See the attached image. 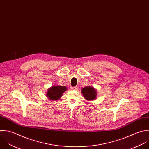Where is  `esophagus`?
I'll return each instance as SVG.
<instances>
[{"mask_svg":"<svg viewBox=\"0 0 149 149\" xmlns=\"http://www.w3.org/2000/svg\"><path fill=\"white\" fill-rule=\"evenodd\" d=\"M72 89H74V90H77V89H78V87L77 86H74V87H72L71 88Z\"/></svg>","mask_w":149,"mask_h":149,"instance_id":"1","label":"esophagus"}]
</instances>
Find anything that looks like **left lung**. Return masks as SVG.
Instances as JSON below:
<instances>
[{"label": "left lung", "mask_w": 149, "mask_h": 149, "mask_svg": "<svg viewBox=\"0 0 149 149\" xmlns=\"http://www.w3.org/2000/svg\"><path fill=\"white\" fill-rule=\"evenodd\" d=\"M82 93L86 100H94L97 95L96 91L91 86H87L82 89Z\"/></svg>", "instance_id": "1"}]
</instances>
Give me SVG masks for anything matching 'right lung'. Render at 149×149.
I'll return each mask as SVG.
<instances>
[{
	"instance_id": "right-lung-1",
	"label": "right lung",
	"mask_w": 149,
	"mask_h": 149,
	"mask_svg": "<svg viewBox=\"0 0 149 149\" xmlns=\"http://www.w3.org/2000/svg\"><path fill=\"white\" fill-rule=\"evenodd\" d=\"M67 88L64 86H52L48 89L47 93V97L52 100L59 99L62 94L67 90Z\"/></svg>"
}]
</instances>
